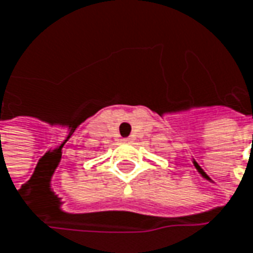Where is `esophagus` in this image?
<instances>
[{
	"label": "esophagus",
	"mask_w": 253,
	"mask_h": 253,
	"mask_svg": "<svg viewBox=\"0 0 253 253\" xmlns=\"http://www.w3.org/2000/svg\"><path fill=\"white\" fill-rule=\"evenodd\" d=\"M129 142H130L129 137H123V139H121V143H129Z\"/></svg>",
	"instance_id": "1"
}]
</instances>
